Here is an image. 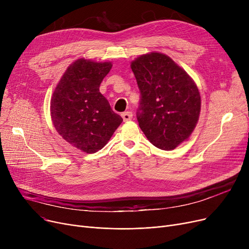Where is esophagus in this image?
I'll list each match as a JSON object with an SVG mask.
<instances>
[{
    "label": "esophagus",
    "instance_id": "1",
    "mask_svg": "<svg viewBox=\"0 0 249 249\" xmlns=\"http://www.w3.org/2000/svg\"><path fill=\"white\" fill-rule=\"evenodd\" d=\"M122 118H123V120H124V122H127V121H129V120H131L132 119V117H133V114L131 113V112H129V111H127V112H124V113H122Z\"/></svg>",
    "mask_w": 249,
    "mask_h": 249
}]
</instances>
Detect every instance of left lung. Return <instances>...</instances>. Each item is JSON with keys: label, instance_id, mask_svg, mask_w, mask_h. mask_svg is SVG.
Returning <instances> with one entry per match:
<instances>
[{"label": "left lung", "instance_id": "1", "mask_svg": "<svg viewBox=\"0 0 249 249\" xmlns=\"http://www.w3.org/2000/svg\"><path fill=\"white\" fill-rule=\"evenodd\" d=\"M141 94L139 127L154 146L173 150L198 123L201 96L192 77L169 56L150 52L131 62Z\"/></svg>", "mask_w": 249, "mask_h": 249}]
</instances>
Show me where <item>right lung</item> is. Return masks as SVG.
<instances>
[{
	"label": "right lung",
	"instance_id": "right-lung-1",
	"mask_svg": "<svg viewBox=\"0 0 249 249\" xmlns=\"http://www.w3.org/2000/svg\"><path fill=\"white\" fill-rule=\"evenodd\" d=\"M112 62L80 58L61 76L50 101V114L58 134L73 147L95 153L107 144L123 119L100 93Z\"/></svg>",
	"mask_w": 249,
	"mask_h": 249
}]
</instances>
